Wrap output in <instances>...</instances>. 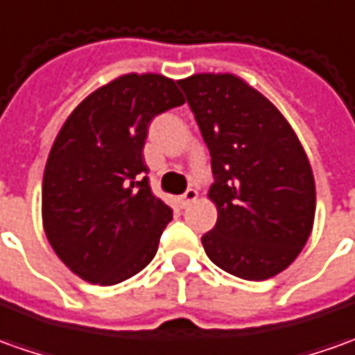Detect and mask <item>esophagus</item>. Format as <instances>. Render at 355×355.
I'll return each instance as SVG.
<instances>
[{
	"label": "esophagus",
	"instance_id": "34e87169",
	"mask_svg": "<svg viewBox=\"0 0 355 355\" xmlns=\"http://www.w3.org/2000/svg\"><path fill=\"white\" fill-rule=\"evenodd\" d=\"M196 200H198L196 190H194V188H188L187 192L180 196V206H182V208H187V206H190V204H192V202H196Z\"/></svg>",
	"mask_w": 355,
	"mask_h": 355
}]
</instances>
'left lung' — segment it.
<instances>
[{"label": "left lung", "mask_w": 355, "mask_h": 355, "mask_svg": "<svg viewBox=\"0 0 355 355\" xmlns=\"http://www.w3.org/2000/svg\"><path fill=\"white\" fill-rule=\"evenodd\" d=\"M211 155L216 227L202 237L209 260L262 282L284 272L309 241L317 192L307 153L286 116L235 73L180 79Z\"/></svg>", "instance_id": "1"}]
</instances>
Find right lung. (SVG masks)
Here are the masks:
<instances>
[{
    "instance_id": "right-lung-1",
    "label": "right lung",
    "mask_w": 355,
    "mask_h": 355,
    "mask_svg": "<svg viewBox=\"0 0 355 355\" xmlns=\"http://www.w3.org/2000/svg\"><path fill=\"white\" fill-rule=\"evenodd\" d=\"M184 105L177 81L124 73L66 118L42 177V227L58 259L89 284L114 286L153 260L173 211L147 182V126Z\"/></svg>"
}]
</instances>
